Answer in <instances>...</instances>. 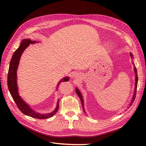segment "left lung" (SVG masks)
<instances>
[{"instance_id":"1","label":"left lung","mask_w":146,"mask_h":146,"mask_svg":"<svg viewBox=\"0 0 146 146\" xmlns=\"http://www.w3.org/2000/svg\"><path fill=\"white\" fill-rule=\"evenodd\" d=\"M130 55H131V56L132 57L133 56H132V54H130ZM135 73H136V79H135V81H136V82H135V92H134V96L133 97V99L131 100V103L130 104V106H131V105H132V104L133 103V102H134V100H135V97H136V89H137V85H138V75H137V70H136V67L135 66ZM76 93H77V94L78 95V96L79 97V98H80V100H81V102H82V107H83V109L84 110V105H83V98H82V94H81V93L80 92V91H79V90L77 89V88H76Z\"/></svg>"}]
</instances>
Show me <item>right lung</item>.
I'll return each instance as SVG.
<instances>
[{
    "instance_id": "1",
    "label": "right lung",
    "mask_w": 146,
    "mask_h": 146,
    "mask_svg": "<svg viewBox=\"0 0 146 146\" xmlns=\"http://www.w3.org/2000/svg\"><path fill=\"white\" fill-rule=\"evenodd\" d=\"M35 42L36 41L30 40V39H23L18 48H17V49L15 52L14 54H13L10 61L9 69H8L7 84L8 90H9V91L13 100L15 102L17 108L20 110V111L22 113H23L25 115L29 116L34 118L44 119L52 117L57 111H58L59 107V100L58 102V103H57V105L55 110L53 112L44 114L36 113V111H33V110H32V108H30L29 105L25 104V102H24V101L21 98V97L19 96L18 93V91H17V86L16 82V71L17 66L19 65V61L21 58V56L23 53L24 50L29 46L30 44L35 43ZM69 78L65 77L64 79L61 80L59 82L58 85H59V84L62 81L67 82Z\"/></svg>"
}]
</instances>
